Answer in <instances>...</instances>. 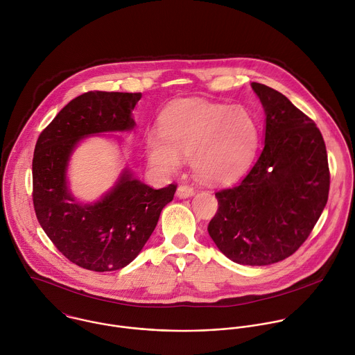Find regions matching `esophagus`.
I'll return each instance as SVG.
<instances>
[{
    "label": "esophagus",
    "instance_id": "obj_1",
    "mask_svg": "<svg viewBox=\"0 0 355 355\" xmlns=\"http://www.w3.org/2000/svg\"><path fill=\"white\" fill-rule=\"evenodd\" d=\"M176 196L179 198H189L191 196H194V190L193 187L187 186V184H183V186H179L178 190H176Z\"/></svg>",
    "mask_w": 355,
    "mask_h": 355
}]
</instances>
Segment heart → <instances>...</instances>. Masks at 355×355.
<instances>
[{
    "instance_id": "b5f03b06",
    "label": "heart",
    "mask_w": 355,
    "mask_h": 355,
    "mask_svg": "<svg viewBox=\"0 0 355 355\" xmlns=\"http://www.w3.org/2000/svg\"><path fill=\"white\" fill-rule=\"evenodd\" d=\"M159 133L147 140L150 162L169 175L189 157L194 175L209 184L239 179L259 144L258 122L248 110L201 98L171 105L159 119Z\"/></svg>"
}]
</instances>
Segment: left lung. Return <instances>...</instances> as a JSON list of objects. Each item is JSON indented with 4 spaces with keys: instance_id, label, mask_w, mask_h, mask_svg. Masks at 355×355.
<instances>
[{
    "instance_id": "obj_1",
    "label": "left lung",
    "mask_w": 355,
    "mask_h": 355,
    "mask_svg": "<svg viewBox=\"0 0 355 355\" xmlns=\"http://www.w3.org/2000/svg\"><path fill=\"white\" fill-rule=\"evenodd\" d=\"M265 112L261 155L233 189L215 194L219 208L208 233L240 265H270L295 252L329 196V166L316 125L282 93L251 83Z\"/></svg>"
}]
</instances>
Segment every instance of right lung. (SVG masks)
<instances>
[{"mask_svg":"<svg viewBox=\"0 0 355 355\" xmlns=\"http://www.w3.org/2000/svg\"><path fill=\"white\" fill-rule=\"evenodd\" d=\"M140 93L89 92L65 105L40 135L33 155V204L40 226L73 263L94 272L129 265L153 234L176 186L155 190L125 161L114 184L97 200L80 201L71 189L69 162L93 136L132 132Z\"/></svg>","mask_w":355,"mask_h":355,"instance_id":"add662e5","label":"right lung"}]
</instances>
